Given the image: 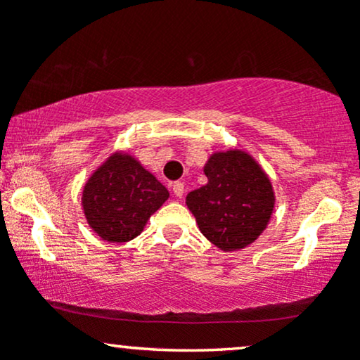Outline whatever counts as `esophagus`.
<instances>
[{
    "instance_id": "1",
    "label": "esophagus",
    "mask_w": 360,
    "mask_h": 360,
    "mask_svg": "<svg viewBox=\"0 0 360 360\" xmlns=\"http://www.w3.org/2000/svg\"><path fill=\"white\" fill-rule=\"evenodd\" d=\"M172 193H174L177 198H183L184 184L183 183H174V184H172Z\"/></svg>"
}]
</instances>
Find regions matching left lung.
I'll list each match as a JSON object with an SVG mask.
<instances>
[{
	"instance_id": "1",
	"label": "left lung",
	"mask_w": 360,
	"mask_h": 360,
	"mask_svg": "<svg viewBox=\"0 0 360 360\" xmlns=\"http://www.w3.org/2000/svg\"><path fill=\"white\" fill-rule=\"evenodd\" d=\"M205 174L208 183L186 196L189 212L218 249H243L264 232L274 210L269 177L242 150L213 154Z\"/></svg>"
}]
</instances>
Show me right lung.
<instances>
[{"label":"right lung","mask_w":360,"mask_h":360,"mask_svg":"<svg viewBox=\"0 0 360 360\" xmlns=\"http://www.w3.org/2000/svg\"><path fill=\"white\" fill-rule=\"evenodd\" d=\"M167 198V189L139 160L117 152L86 183L82 210L103 240L128 242L140 235Z\"/></svg>","instance_id":"1"}]
</instances>
